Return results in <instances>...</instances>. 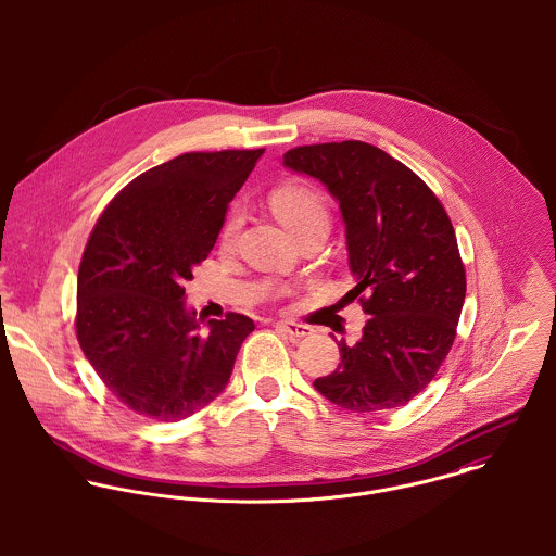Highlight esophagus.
Instances as JSON below:
<instances>
[{
  "label": "esophagus",
  "instance_id": "1",
  "mask_svg": "<svg viewBox=\"0 0 556 556\" xmlns=\"http://www.w3.org/2000/svg\"><path fill=\"white\" fill-rule=\"evenodd\" d=\"M276 327L282 329L285 333H289L291 338H306V336L313 333V329L308 325H302V323H295V320H278Z\"/></svg>",
  "mask_w": 556,
  "mask_h": 556
}]
</instances>
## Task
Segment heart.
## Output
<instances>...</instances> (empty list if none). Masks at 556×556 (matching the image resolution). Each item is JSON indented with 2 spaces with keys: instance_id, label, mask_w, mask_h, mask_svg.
<instances>
[{
  "instance_id": "1",
  "label": "heart",
  "mask_w": 556,
  "mask_h": 556,
  "mask_svg": "<svg viewBox=\"0 0 556 556\" xmlns=\"http://www.w3.org/2000/svg\"><path fill=\"white\" fill-rule=\"evenodd\" d=\"M271 210L280 218L285 227H289L295 236L311 229V227H325L329 225V207L325 199L315 188L304 184H287L271 192ZM241 229V212L233 210L223 227L220 239L223 243H231L238 238Z\"/></svg>"
}]
</instances>
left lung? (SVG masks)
Returning <instances> with one entry per match:
<instances>
[{
  "mask_svg": "<svg viewBox=\"0 0 556 556\" xmlns=\"http://www.w3.org/2000/svg\"><path fill=\"white\" fill-rule=\"evenodd\" d=\"M285 166L318 179L344 220L353 298L368 320L318 394L353 413L406 404L434 379L463 313L467 278L447 212L402 162L364 141L302 146Z\"/></svg>",
  "mask_w": 556,
  "mask_h": 556,
  "instance_id": "left-lung-1",
  "label": "left lung"
}]
</instances>
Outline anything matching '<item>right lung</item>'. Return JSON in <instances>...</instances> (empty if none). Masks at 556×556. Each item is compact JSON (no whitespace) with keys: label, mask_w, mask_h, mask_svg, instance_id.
I'll return each instance as SVG.
<instances>
[{"label":"right lung","mask_w":556,"mask_h":556,"mask_svg":"<svg viewBox=\"0 0 556 556\" xmlns=\"http://www.w3.org/2000/svg\"><path fill=\"white\" fill-rule=\"evenodd\" d=\"M265 150L190 152L132 179L80 258L77 338L102 383L135 413L179 421L220 396L252 318L201 320L184 282L207 258L227 207Z\"/></svg>","instance_id":"add662e5"}]
</instances>
